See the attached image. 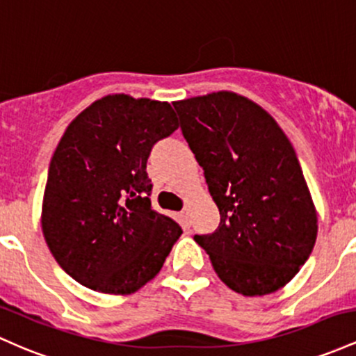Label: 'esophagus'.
<instances>
[{
    "instance_id": "34e87169",
    "label": "esophagus",
    "mask_w": 356,
    "mask_h": 356,
    "mask_svg": "<svg viewBox=\"0 0 356 356\" xmlns=\"http://www.w3.org/2000/svg\"><path fill=\"white\" fill-rule=\"evenodd\" d=\"M179 217H181L183 225H185V227H190L191 220H190V211H188V209H183V210H181V213H179Z\"/></svg>"
}]
</instances>
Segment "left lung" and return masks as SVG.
<instances>
[{
  "label": "left lung",
  "instance_id": "left-lung-1",
  "mask_svg": "<svg viewBox=\"0 0 356 356\" xmlns=\"http://www.w3.org/2000/svg\"><path fill=\"white\" fill-rule=\"evenodd\" d=\"M220 222L195 235L235 293L286 286L311 255L316 211L294 147L262 107L234 92L173 102Z\"/></svg>",
  "mask_w": 356,
  "mask_h": 356
}]
</instances>
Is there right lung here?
I'll list each match as a JSON object with an SVG mask.
<instances>
[{
	"label": "right lung",
	"mask_w": 356,
	"mask_h": 356,
	"mask_svg": "<svg viewBox=\"0 0 356 356\" xmlns=\"http://www.w3.org/2000/svg\"><path fill=\"white\" fill-rule=\"evenodd\" d=\"M177 129L170 104L124 94L99 99L67 127L50 161L42 229L82 286L131 294L165 264L181 227L151 207L146 163Z\"/></svg>",
	"instance_id": "right-lung-1"
}]
</instances>
